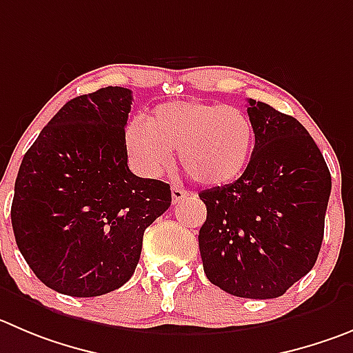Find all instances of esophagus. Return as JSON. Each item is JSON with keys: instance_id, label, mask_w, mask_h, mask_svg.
Listing matches in <instances>:
<instances>
[{"instance_id": "obj_1", "label": "esophagus", "mask_w": 353, "mask_h": 353, "mask_svg": "<svg viewBox=\"0 0 353 353\" xmlns=\"http://www.w3.org/2000/svg\"><path fill=\"white\" fill-rule=\"evenodd\" d=\"M170 192H172V202L174 203H179L181 200L184 199V196L190 195V193H188L186 190H183L181 186H172V188H170Z\"/></svg>"}]
</instances>
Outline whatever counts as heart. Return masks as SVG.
<instances>
[{"instance_id":"b5f03b06","label":"heart","mask_w":353,"mask_h":353,"mask_svg":"<svg viewBox=\"0 0 353 353\" xmlns=\"http://www.w3.org/2000/svg\"><path fill=\"white\" fill-rule=\"evenodd\" d=\"M176 148L179 163L193 179L223 186L245 170L254 128L239 108L200 101L165 102L146 121L136 118L125 128L128 161L144 177L160 176Z\"/></svg>"}]
</instances>
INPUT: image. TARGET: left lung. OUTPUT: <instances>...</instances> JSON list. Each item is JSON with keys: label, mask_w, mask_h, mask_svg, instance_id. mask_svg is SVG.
Segmentation results:
<instances>
[{"label": "left lung", "mask_w": 353, "mask_h": 353, "mask_svg": "<svg viewBox=\"0 0 353 353\" xmlns=\"http://www.w3.org/2000/svg\"><path fill=\"white\" fill-rule=\"evenodd\" d=\"M256 144L232 184L200 193L207 219L199 233L203 272L239 298L284 294L314 268L324 239L331 174L296 118L249 99Z\"/></svg>", "instance_id": "left-lung-1"}]
</instances>
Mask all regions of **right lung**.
Segmentation results:
<instances>
[{
    "label": "right lung",
    "mask_w": 353,
    "mask_h": 353,
    "mask_svg": "<svg viewBox=\"0 0 353 353\" xmlns=\"http://www.w3.org/2000/svg\"><path fill=\"white\" fill-rule=\"evenodd\" d=\"M132 92L106 87L71 99L39 132L19 169L12 226L47 288L92 298L134 275L144 230L172 202L170 186L127 165Z\"/></svg>",
    "instance_id": "1"
}]
</instances>
